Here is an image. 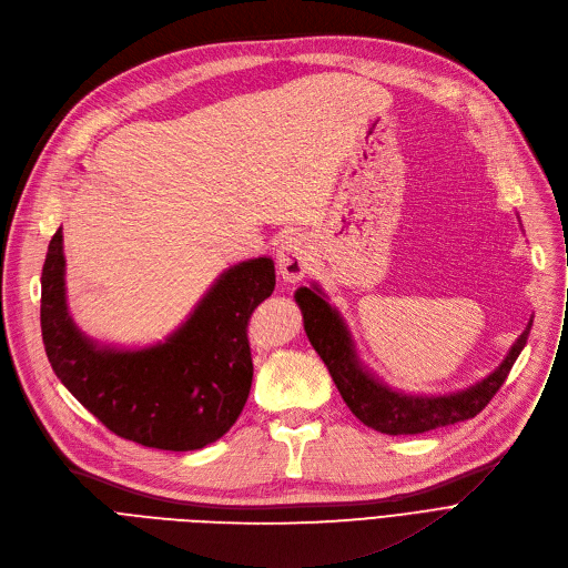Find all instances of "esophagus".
<instances>
[{
  "label": "esophagus",
  "mask_w": 568,
  "mask_h": 568,
  "mask_svg": "<svg viewBox=\"0 0 568 568\" xmlns=\"http://www.w3.org/2000/svg\"><path fill=\"white\" fill-rule=\"evenodd\" d=\"M312 265V245L297 236V233H291L277 250V268L284 282H300L307 273Z\"/></svg>",
  "instance_id": "esophagus-1"
}]
</instances>
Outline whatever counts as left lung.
<instances>
[{"instance_id":"obj_1","label":"left lung","mask_w":568,"mask_h":568,"mask_svg":"<svg viewBox=\"0 0 568 568\" xmlns=\"http://www.w3.org/2000/svg\"><path fill=\"white\" fill-rule=\"evenodd\" d=\"M295 303L303 312L305 332L314 351L325 362L351 413L362 424L387 433V436H415V433H426L479 415L507 381L531 327V323H527L503 364L477 385L443 396H415L387 387L362 366L344 318L335 307L327 305L316 284L300 286L295 291Z\"/></svg>"}]
</instances>
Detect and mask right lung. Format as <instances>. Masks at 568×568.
Instances as JSON below:
<instances>
[{
	"instance_id": "1",
	"label": "right lung",
	"mask_w": 568,
	"mask_h": 568,
	"mask_svg": "<svg viewBox=\"0 0 568 568\" xmlns=\"http://www.w3.org/2000/svg\"><path fill=\"white\" fill-rule=\"evenodd\" d=\"M61 229L41 275V329L57 378L119 438L166 452L202 449L236 424L252 387L247 321L275 291V263L224 271L190 318L149 348L98 346L65 307Z\"/></svg>"
}]
</instances>
